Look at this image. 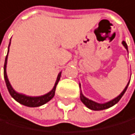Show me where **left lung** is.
Returning a JSON list of instances; mask_svg holds the SVG:
<instances>
[{
    "label": "left lung",
    "instance_id": "1",
    "mask_svg": "<svg viewBox=\"0 0 135 135\" xmlns=\"http://www.w3.org/2000/svg\"><path fill=\"white\" fill-rule=\"evenodd\" d=\"M122 44H123V46L125 47V49H126L127 50V52H128V47H127L126 43L125 41H122ZM129 83H127L126 86L125 87V89L122 91V92L120 95H119L118 96H117L116 98H114V99H113L112 100H109V101H108V102H106V103L100 104V103L95 102V101H93V100H89L88 98H86V96L83 95L82 91H80V100H81V101H82L88 108H90V109H91V110L100 111V110L107 109V108H111V107H113V105H115L117 103H118V101L121 100V98H122V97L123 96V95L125 94V92H126V89H127V87H128V86H129ZM79 87L81 88L80 83H79Z\"/></svg>",
    "mask_w": 135,
    "mask_h": 135
}]
</instances>
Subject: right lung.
<instances>
[{
  "label": "right lung",
  "instance_id": "add662e5",
  "mask_svg": "<svg viewBox=\"0 0 135 135\" xmlns=\"http://www.w3.org/2000/svg\"><path fill=\"white\" fill-rule=\"evenodd\" d=\"M10 42L9 44V47H8V52H7V56L6 57V60H4V81H6V86H7V89L10 94V95L13 98V99L16 100L17 102H18L19 104L25 105V106H27V107H39L41 106L46 103H48L49 100H51L54 95H55V91H56V85H57L60 79H61V72H60L57 75V78H56V83L54 84V86L52 89L48 92L47 94L40 95V96H29V95H26L22 93H18L15 91L13 88L12 87L9 79H8V76L6 74V65H7V59H8V54H9V46H10Z\"/></svg>",
  "mask_w": 135,
  "mask_h": 135
}]
</instances>
